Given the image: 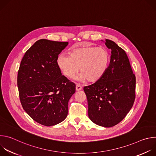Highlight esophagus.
<instances>
[{
    "instance_id": "obj_1",
    "label": "esophagus",
    "mask_w": 156,
    "mask_h": 156,
    "mask_svg": "<svg viewBox=\"0 0 156 156\" xmlns=\"http://www.w3.org/2000/svg\"><path fill=\"white\" fill-rule=\"evenodd\" d=\"M82 90V86L80 84H76V91H80Z\"/></svg>"
}]
</instances>
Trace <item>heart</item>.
Returning <instances> with one entry per match:
<instances>
[{
	"instance_id": "b5f03b06",
	"label": "heart",
	"mask_w": 156,
	"mask_h": 156,
	"mask_svg": "<svg viewBox=\"0 0 156 156\" xmlns=\"http://www.w3.org/2000/svg\"><path fill=\"white\" fill-rule=\"evenodd\" d=\"M110 62V55L104 48L86 45L71 51L69 55H60L57 60V65L63 74L73 78L80 68L81 73L78 79L95 83L106 72Z\"/></svg>"
}]
</instances>
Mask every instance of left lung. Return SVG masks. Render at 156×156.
<instances>
[{
  "label": "left lung",
  "mask_w": 156,
  "mask_h": 156,
  "mask_svg": "<svg viewBox=\"0 0 156 156\" xmlns=\"http://www.w3.org/2000/svg\"><path fill=\"white\" fill-rule=\"evenodd\" d=\"M105 44L112 51L108 69L99 81L83 90L90 120L108 128L120 123L134 104L136 77L125 51L111 40L105 39Z\"/></svg>",
  "instance_id": "1"
}]
</instances>
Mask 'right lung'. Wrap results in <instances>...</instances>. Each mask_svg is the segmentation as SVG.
<instances>
[{
  "label": "right lung",
  "instance_id": "obj_1",
  "mask_svg": "<svg viewBox=\"0 0 156 156\" xmlns=\"http://www.w3.org/2000/svg\"><path fill=\"white\" fill-rule=\"evenodd\" d=\"M68 42L45 39L37 41L26 52L18 72L20 100L25 112L36 122L47 126L63 121L76 85L62 75L58 54Z\"/></svg>",
  "mask_w": 156,
  "mask_h": 156
}]
</instances>
